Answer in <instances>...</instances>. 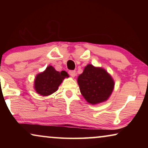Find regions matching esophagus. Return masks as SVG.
Instances as JSON below:
<instances>
[{"instance_id": "esophagus-1", "label": "esophagus", "mask_w": 148, "mask_h": 148, "mask_svg": "<svg viewBox=\"0 0 148 148\" xmlns=\"http://www.w3.org/2000/svg\"><path fill=\"white\" fill-rule=\"evenodd\" d=\"M69 74L71 76L73 77L75 76L76 71H73V70H71V71H69Z\"/></svg>"}]
</instances>
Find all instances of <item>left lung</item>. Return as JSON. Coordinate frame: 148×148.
<instances>
[{
	"label": "left lung",
	"instance_id": "8db88e82",
	"mask_svg": "<svg viewBox=\"0 0 148 148\" xmlns=\"http://www.w3.org/2000/svg\"><path fill=\"white\" fill-rule=\"evenodd\" d=\"M80 92L84 98L92 104L104 102L110 96L114 88L111 76L102 68L88 64L78 77Z\"/></svg>",
	"mask_w": 148,
	"mask_h": 148
}]
</instances>
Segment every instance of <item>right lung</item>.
Masks as SVG:
<instances>
[{
  "mask_svg": "<svg viewBox=\"0 0 148 148\" xmlns=\"http://www.w3.org/2000/svg\"><path fill=\"white\" fill-rule=\"evenodd\" d=\"M68 77L67 73L64 71L58 72L52 66H49L44 72L36 76L34 88L39 94L48 96L55 92L62 80Z\"/></svg>",
  "mask_w": 148,
  "mask_h": 148,
  "instance_id": "add662e5",
  "label": "right lung"
}]
</instances>
